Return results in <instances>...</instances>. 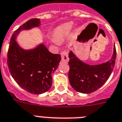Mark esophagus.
Segmentation results:
<instances>
[{
    "label": "esophagus",
    "mask_w": 122,
    "mask_h": 122,
    "mask_svg": "<svg viewBox=\"0 0 122 122\" xmlns=\"http://www.w3.org/2000/svg\"><path fill=\"white\" fill-rule=\"evenodd\" d=\"M61 57H62V61L65 63H67L69 60L68 59V52L65 50L61 53Z\"/></svg>",
    "instance_id": "obj_1"
}]
</instances>
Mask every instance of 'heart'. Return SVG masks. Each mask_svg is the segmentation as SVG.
I'll return each mask as SVG.
<instances>
[{"mask_svg":"<svg viewBox=\"0 0 122 122\" xmlns=\"http://www.w3.org/2000/svg\"><path fill=\"white\" fill-rule=\"evenodd\" d=\"M73 28V23L68 22L59 26L54 31V37L55 39H53V42L56 44H59V42L63 41L65 36L71 31Z\"/></svg>","mask_w":122,"mask_h":122,"instance_id":"b5f03b06","label":"heart"}]
</instances>
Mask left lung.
<instances>
[{
  "instance_id": "obj_1",
  "label": "left lung",
  "mask_w": 122,
  "mask_h": 122,
  "mask_svg": "<svg viewBox=\"0 0 122 122\" xmlns=\"http://www.w3.org/2000/svg\"><path fill=\"white\" fill-rule=\"evenodd\" d=\"M116 53L114 45L110 60L101 64L91 65L81 61L70 51L68 55V79L72 88L82 93H90L98 90L108 80L113 71Z\"/></svg>"
}]
</instances>
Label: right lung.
I'll use <instances>...</instances> for the list:
<instances>
[{"label": "right lung", "instance_id": "right-lung-1", "mask_svg": "<svg viewBox=\"0 0 122 122\" xmlns=\"http://www.w3.org/2000/svg\"><path fill=\"white\" fill-rule=\"evenodd\" d=\"M40 25V19H32L17 29L11 37L7 54V65L12 77L19 86L32 94H41L50 89L52 73L61 60L60 55L52 54L43 44L25 50L16 41L22 30Z\"/></svg>", "mask_w": 122, "mask_h": 122}]
</instances>
